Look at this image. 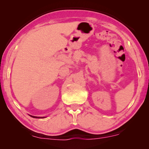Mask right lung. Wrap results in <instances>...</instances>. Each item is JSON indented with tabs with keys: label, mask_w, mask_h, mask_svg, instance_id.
Returning a JSON list of instances; mask_svg holds the SVG:
<instances>
[{
	"label": "right lung",
	"mask_w": 149,
	"mask_h": 149,
	"mask_svg": "<svg viewBox=\"0 0 149 149\" xmlns=\"http://www.w3.org/2000/svg\"><path fill=\"white\" fill-rule=\"evenodd\" d=\"M30 117H33V118H45V117H35V116H32V115H30Z\"/></svg>",
	"instance_id": "add662e5"
}]
</instances>
